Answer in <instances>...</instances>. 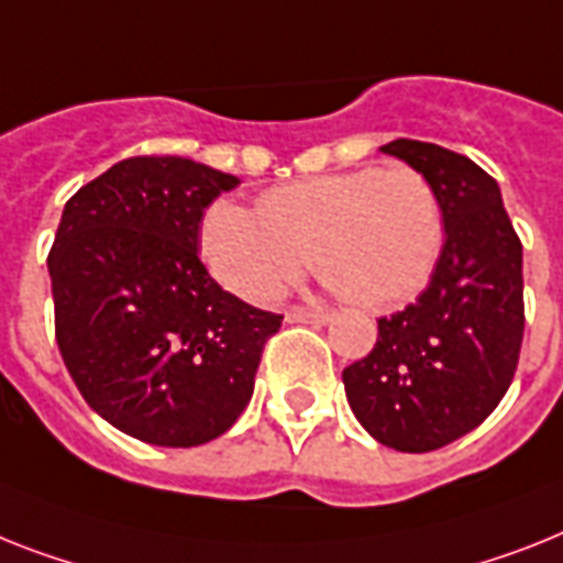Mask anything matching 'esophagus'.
<instances>
[{"label": "esophagus", "instance_id": "1", "mask_svg": "<svg viewBox=\"0 0 563 563\" xmlns=\"http://www.w3.org/2000/svg\"><path fill=\"white\" fill-rule=\"evenodd\" d=\"M331 310L324 308H292L287 310V322H301V324H324L331 322Z\"/></svg>", "mask_w": 563, "mask_h": 563}]
</instances>
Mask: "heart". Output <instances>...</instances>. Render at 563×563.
I'll return each instance as SVG.
<instances>
[{
	"label": "heart",
	"mask_w": 563,
	"mask_h": 563,
	"mask_svg": "<svg viewBox=\"0 0 563 563\" xmlns=\"http://www.w3.org/2000/svg\"><path fill=\"white\" fill-rule=\"evenodd\" d=\"M443 203L411 166L319 175L273 187L247 209L230 198L207 207L198 247L209 273L239 299H276L310 264L362 305L415 296L440 258Z\"/></svg>",
	"instance_id": "b5f03b06"
}]
</instances>
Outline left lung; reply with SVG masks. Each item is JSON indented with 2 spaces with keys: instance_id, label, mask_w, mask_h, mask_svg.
Wrapping results in <instances>:
<instances>
[{
  "instance_id": "8db88e82",
  "label": "left lung",
  "mask_w": 563,
  "mask_h": 563,
  "mask_svg": "<svg viewBox=\"0 0 563 563\" xmlns=\"http://www.w3.org/2000/svg\"><path fill=\"white\" fill-rule=\"evenodd\" d=\"M434 184L445 241L415 305L376 319L368 356L342 371L362 429L397 452H434L477 429L512 385L523 342V247L498 180L452 148L385 143Z\"/></svg>"
}]
</instances>
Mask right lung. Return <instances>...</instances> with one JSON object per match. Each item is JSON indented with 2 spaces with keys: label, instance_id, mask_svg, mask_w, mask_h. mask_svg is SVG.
<instances>
[{
  "label": "right lung",
  "instance_id": "obj_1",
  "mask_svg": "<svg viewBox=\"0 0 563 563\" xmlns=\"http://www.w3.org/2000/svg\"><path fill=\"white\" fill-rule=\"evenodd\" d=\"M235 175L125 157L68 198L48 253L54 331L82 399L129 438L189 449L253 397L285 316L227 292L198 258L203 209Z\"/></svg>",
  "mask_w": 563,
  "mask_h": 563
}]
</instances>
